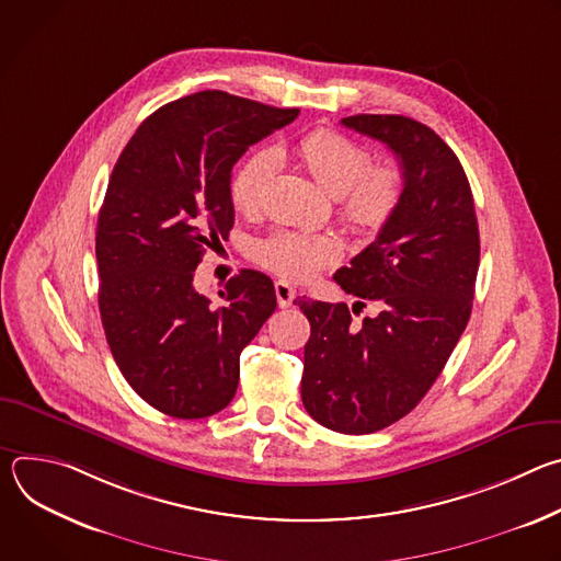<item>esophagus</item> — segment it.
Returning <instances> with one entry per match:
<instances>
[{
    "label": "esophagus",
    "instance_id": "obj_1",
    "mask_svg": "<svg viewBox=\"0 0 561 561\" xmlns=\"http://www.w3.org/2000/svg\"><path fill=\"white\" fill-rule=\"evenodd\" d=\"M275 297H277L279 308H288L295 299V288L288 282L279 279V282H275Z\"/></svg>",
    "mask_w": 561,
    "mask_h": 561
}]
</instances>
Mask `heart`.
Returning <instances> with one entry per match:
<instances>
[{
    "instance_id": "1",
    "label": "heart",
    "mask_w": 561,
    "mask_h": 561,
    "mask_svg": "<svg viewBox=\"0 0 561 561\" xmlns=\"http://www.w3.org/2000/svg\"><path fill=\"white\" fill-rule=\"evenodd\" d=\"M295 152L310 178L329 195L340 197V215L355 232H377L404 197V175L392 164L370 167V152L351 137L317 128L304 135ZM277 154L271 148L255 150L237 167L230 180V202L237 210L253 213L275 173ZM340 247L331 237H306L275 232L257 244L255 257L266 268L290 277L308 279L333 262Z\"/></svg>"
}]
</instances>
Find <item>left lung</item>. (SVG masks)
Instances as JSON below:
<instances>
[{"label":"left lung","instance_id":"8db88e82","mask_svg":"<svg viewBox=\"0 0 561 561\" xmlns=\"http://www.w3.org/2000/svg\"><path fill=\"white\" fill-rule=\"evenodd\" d=\"M342 124L399 159L404 197L373 244L335 282L379 312L353 322L346 304L297 299L310 322L301 402L335 433L366 435L409 415L444 370L472 308L479 228L470 184L448 144L404 115ZM353 308V312H355Z\"/></svg>","mask_w":561,"mask_h":561}]
</instances>
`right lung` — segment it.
I'll return each instance as SVG.
<instances>
[{
  "label": "right lung",
  "mask_w": 561,
  "mask_h": 561,
  "mask_svg": "<svg viewBox=\"0 0 561 561\" xmlns=\"http://www.w3.org/2000/svg\"><path fill=\"white\" fill-rule=\"evenodd\" d=\"M297 115L202 91L146 117L117 159L95 232L100 314L122 375L159 413L202 420L226 409L239 355L275 312L264 273L230 277L219 304L193 277L234 224L237 159Z\"/></svg>",
  "instance_id": "1"
}]
</instances>
